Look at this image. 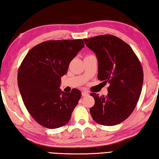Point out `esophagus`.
Listing matches in <instances>:
<instances>
[{
    "instance_id": "obj_1",
    "label": "esophagus",
    "mask_w": 159,
    "mask_h": 159,
    "mask_svg": "<svg viewBox=\"0 0 159 159\" xmlns=\"http://www.w3.org/2000/svg\"><path fill=\"white\" fill-rule=\"evenodd\" d=\"M88 93H87V92H85V91H83L82 92V96H88Z\"/></svg>"
}]
</instances>
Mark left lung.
Masks as SVG:
<instances>
[{"label": "left lung", "mask_w": 159, "mask_h": 159, "mask_svg": "<svg viewBox=\"0 0 159 159\" xmlns=\"http://www.w3.org/2000/svg\"><path fill=\"white\" fill-rule=\"evenodd\" d=\"M96 54L98 63V79L109 83L107 96L92 93L95 100L89 111L93 120L104 126H114L130 116L142 89V67L131 47L111 35L84 39Z\"/></svg>", "instance_id": "8db88e82"}]
</instances>
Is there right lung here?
Returning <instances> with one entry per match:
<instances>
[{
	"mask_svg": "<svg viewBox=\"0 0 159 159\" xmlns=\"http://www.w3.org/2000/svg\"><path fill=\"white\" fill-rule=\"evenodd\" d=\"M84 47L82 39L46 41L24 59L18 73L20 93L30 115L42 126L55 129L70 121L82 94L77 89L61 91V78Z\"/></svg>",
	"mask_w": 159,
	"mask_h": 159,
	"instance_id": "obj_1",
	"label": "right lung"
}]
</instances>
